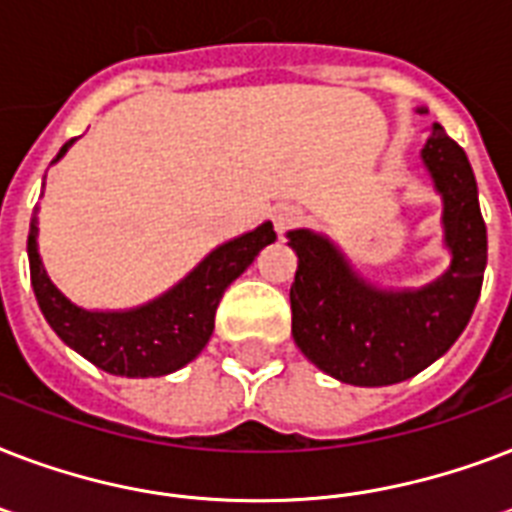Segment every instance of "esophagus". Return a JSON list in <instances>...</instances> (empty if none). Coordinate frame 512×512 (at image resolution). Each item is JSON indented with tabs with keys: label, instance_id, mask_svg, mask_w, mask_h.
Segmentation results:
<instances>
[{
	"label": "esophagus",
	"instance_id": "esophagus-1",
	"mask_svg": "<svg viewBox=\"0 0 512 512\" xmlns=\"http://www.w3.org/2000/svg\"><path fill=\"white\" fill-rule=\"evenodd\" d=\"M300 220H303V209L295 207V204H281V207H276V212H273V225H276V231L284 236L287 231H292L295 225H300Z\"/></svg>",
	"mask_w": 512,
	"mask_h": 512
}]
</instances>
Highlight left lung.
Returning <instances> with one entry per match:
<instances>
[{
  "label": "left lung",
  "instance_id": "obj_1",
  "mask_svg": "<svg viewBox=\"0 0 512 512\" xmlns=\"http://www.w3.org/2000/svg\"><path fill=\"white\" fill-rule=\"evenodd\" d=\"M422 164L444 199L441 223L452 255L444 276L425 287L377 289L327 236L308 228L287 233L297 252L292 337L308 361L348 385L380 388L422 372L462 335L481 295L486 223L468 156L433 124Z\"/></svg>",
  "mask_w": 512,
  "mask_h": 512
}]
</instances>
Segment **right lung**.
<instances>
[{
	"label": "right lung",
	"mask_w": 512,
	"mask_h": 512,
	"mask_svg": "<svg viewBox=\"0 0 512 512\" xmlns=\"http://www.w3.org/2000/svg\"><path fill=\"white\" fill-rule=\"evenodd\" d=\"M71 138L55 156L74 146ZM36 217L28 231V265L36 303L52 332L90 364L119 377H162L199 356L215 329L220 297L247 271L260 249L276 241L271 223L212 249L180 284L151 303L130 311H84L44 271L36 249Z\"/></svg>",
	"instance_id": "right-lung-1"
}]
</instances>
